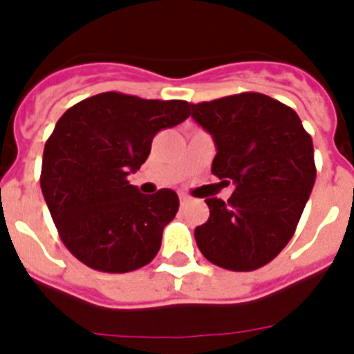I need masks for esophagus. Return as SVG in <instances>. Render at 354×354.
<instances>
[{
	"label": "esophagus",
	"instance_id": "obj_1",
	"mask_svg": "<svg viewBox=\"0 0 354 354\" xmlns=\"http://www.w3.org/2000/svg\"><path fill=\"white\" fill-rule=\"evenodd\" d=\"M189 200H191V198H189L187 194H180V204H182V205L189 204Z\"/></svg>",
	"mask_w": 354,
	"mask_h": 354
}]
</instances>
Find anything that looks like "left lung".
I'll use <instances>...</instances> for the list:
<instances>
[{"mask_svg": "<svg viewBox=\"0 0 354 354\" xmlns=\"http://www.w3.org/2000/svg\"><path fill=\"white\" fill-rule=\"evenodd\" d=\"M215 141L211 172L233 183L227 202L205 198L209 218L194 230L209 263L233 272L268 264L292 239L316 180L313 139L301 119L263 93L191 104Z\"/></svg>", "mask_w": 354, "mask_h": 354, "instance_id": "8db88e82", "label": "left lung"}]
</instances>
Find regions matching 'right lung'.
<instances>
[{
	"label": "right lung",
	"mask_w": 354,
	"mask_h": 354,
	"mask_svg": "<svg viewBox=\"0 0 354 354\" xmlns=\"http://www.w3.org/2000/svg\"><path fill=\"white\" fill-rule=\"evenodd\" d=\"M187 118L185 101L106 91L58 119L44 149L40 185L60 239L80 263L124 274L160 252L163 227L180 207L178 194H143L127 178L147 161L156 133Z\"/></svg>",
	"instance_id": "right-lung-1"
}]
</instances>
